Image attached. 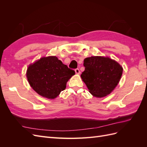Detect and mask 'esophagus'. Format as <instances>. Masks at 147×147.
<instances>
[{
	"instance_id": "obj_1",
	"label": "esophagus",
	"mask_w": 147,
	"mask_h": 147,
	"mask_svg": "<svg viewBox=\"0 0 147 147\" xmlns=\"http://www.w3.org/2000/svg\"><path fill=\"white\" fill-rule=\"evenodd\" d=\"M75 73H76L77 74H80V69H75Z\"/></svg>"
}]
</instances>
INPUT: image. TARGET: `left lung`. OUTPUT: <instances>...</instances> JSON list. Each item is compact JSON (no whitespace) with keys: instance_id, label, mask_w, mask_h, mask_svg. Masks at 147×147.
<instances>
[{"instance_id":"left-lung-1","label":"left lung","mask_w":147,"mask_h":147,"mask_svg":"<svg viewBox=\"0 0 147 147\" xmlns=\"http://www.w3.org/2000/svg\"><path fill=\"white\" fill-rule=\"evenodd\" d=\"M81 75L90 92L97 97L107 96L119 83L123 68L109 57L91 56L84 59Z\"/></svg>"}]
</instances>
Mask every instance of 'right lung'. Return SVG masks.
<instances>
[{
	"label": "right lung",
	"mask_w": 147,
	"mask_h": 147,
	"mask_svg": "<svg viewBox=\"0 0 147 147\" xmlns=\"http://www.w3.org/2000/svg\"><path fill=\"white\" fill-rule=\"evenodd\" d=\"M75 71L56 56L42 57L30 64L26 76L30 86L38 94L55 99L66 88V83Z\"/></svg>",
	"instance_id": "1"
}]
</instances>
